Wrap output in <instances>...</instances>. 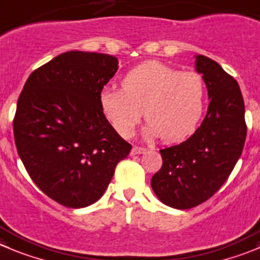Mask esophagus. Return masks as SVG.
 I'll return each mask as SVG.
<instances>
[{
  "label": "esophagus",
  "mask_w": 260,
  "mask_h": 260,
  "mask_svg": "<svg viewBox=\"0 0 260 260\" xmlns=\"http://www.w3.org/2000/svg\"><path fill=\"white\" fill-rule=\"evenodd\" d=\"M144 152H146V149H145V147H140V146H133L132 150H131V155L144 154Z\"/></svg>",
  "instance_id": "obj_1"
}]
</instances>
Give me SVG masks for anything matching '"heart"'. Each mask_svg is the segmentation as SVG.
Wrapping results in <instances>:
<instances>
[{"instance_id": "b5f03b06", "label": "heart", "mask_w": 260, "mask_h": 260, "mask_svg": "<svg viewBox=\"0 0 260 260\" xmlns=\"http://www.w3.org/2000/svg\"><path fill=\"white\" fill-rule=\"evenodd\" d=\"M205 105V82L195 70H179L160 61L133 68L122 79V89L104 88L100 108L114 129L132 136L142 114L149 123L147 137L166 144L192 135Z\"/></svg>"}]
</instances>
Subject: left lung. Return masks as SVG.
<instances>
[{"instance_id": "1", "label": "left lung", "mask_w": 260, "mask_h": 260, "mask_svg": "<svg viewBox=\"0 0 260 260\" xmlns=\"http://www.w3.org/2000/svg\"><path fill=\"white\" fill-rule=\"evenodd\" d=\"M196 70L210 99L207 115L185 142L160 150L163 166L151 178L155 195L176 209L198 207L219 190L246 138L244 99L234 77L203 55L196 56Z\"/></svg>"}]
</instances>
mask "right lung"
<instances>
[{
	"mask_svg": "<svg viewBox=\"0 0 260 260\" xmlns=\"http://www.w3.org/2000/svg\"><path fill=\"white\" fill-rule=\"evenodd\" d=\"M116 70L110 55L69 51L31 73L19 96V156L40 190L67 208L96 203L132 149L100 108L101 91Z\"/></svg>",
	"mask_w": 260,
	"mask_h": 260,
	"instance_id": "1",
	"label": "right lung"
}]
</instances>
